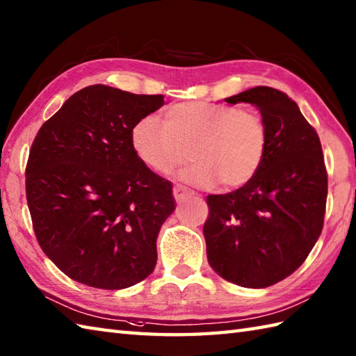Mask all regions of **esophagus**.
Segmentation results:
<instances>
[{
  "mask_svg": "<svg viewBox=\"0 0 356 356\" xmlns=\"http://www.w3.org/2000/svg\"><path fill=\"white\" fill-rule=\"evenodd\" d=\"M172 194H174V199H176L177 202H182L186 195H190L191 191L186 190L185 186H180V185H176L172 188Z\"/></svg>",
  "mask_w": 356,
  "mask_h": 356,
  "instance_id": "esophagus-1",
  "label": "esophagus"
}]
</instances>
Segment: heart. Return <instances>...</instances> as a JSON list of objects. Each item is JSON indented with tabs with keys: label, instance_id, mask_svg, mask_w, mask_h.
<instances>
[{
	"label": "heart",
	"instance_id": "b5f03b06",
	"mask_svg": "<svg viewBox=\"0 0 356 356\" xmlns=\"http://www.w3.org/2000/svg\"><path fill=\"white\" fill-rule=\"evenodd\" d=\"M136 157L159 174L193 163L184 171L185 182L223 190L248 184L264 161L268 128L252 110L232 105L184 102L163 113L162 120L149 115L139 119L130 133Z\"/></svg>",
	"mask_w": 356,
	"mask_h": 356
}]
</instances>
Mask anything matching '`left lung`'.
<instances>
[{"label": "left lung", "instance_id": "8db88e82", "mask_svg": "<svg viewBox=\"0 0 356 356\" xmlns=\"http://www.w3.org/2000/svg\"><path fill=\"white\" fill-rule=\"evenodd\" d=\"M225 101L260 110L268 149L248 184L207 197V255L222 278L259 289L293 274L312 251L326 213L327 171L318 134L286 93L259 86Z\"/></svg>", "mask_w": 356, "mask_h": 356}]
</instances>
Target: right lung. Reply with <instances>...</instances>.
<instances>
[{"mask_svg":"<svg viewBox=\"0 0 356 356\" xmlns=\"http://www.w3.org/2000/svg\"><path fill=\"white\" fill-rule=\"evenodd\" d=\"M162 105L163 95L90 86L36 134L26 166L33 231L74 282L116 291L154 270L157 234L176 202L170 180L136 157L130 133Z\"/></svg>","mask_w":356,"mask_h":356,"instance_id":"1","label":"right lung"}]
</instances>
